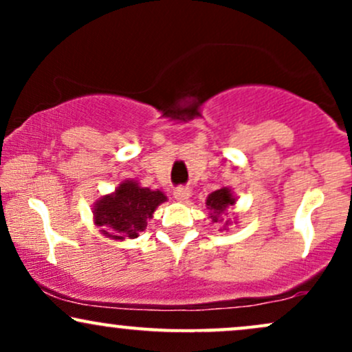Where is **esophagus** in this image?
Wrapping results in <instances>:
<instances>
[{
    "mask_svg": "<svg viewBox=\"0 0 352 352\" xmlns=\"http://www.w3.org/2000/svg\"><path fill=\"white\" fill-rule=\"evenodd\" d=\"M173 197H175V200L185 201L190 197V188L184 187V185H180V187H177L175 190H173Z\"/></svg>",
    "mask_w": 352,
    "mask_h": 352,
    "instance_id": "1",
    "label": "esophagus"
}]
</instances>
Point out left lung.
I'll return each instance as SVG.
<instances>
[{"label":"left lung","mask_w":352,"mask_h":352,"mask_svg":"<svg viewBox=\"0 0 352 352\" xmlns=\"http://www.w3.org/2000/svg\"><path fill=\"white\" fill-rule=\"evenodd\" d=\"M235 204V199L230 193V190L227 187L215 190L213 193H210L207 199V207L210 210V218L215 223H221L223 221V213L227 210L228 205ZM225 225H228V220L225 221Z\"/></svg>","instance_id":"1"}]
</instances>
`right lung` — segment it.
<instances>
[{"mask_svg": "<svg viewBox=\"0 0 352 352\" xmlns=\"http://www.w3.org/2000/svg\"><path fill=\"white\" fill-rule=\"evenodd\" d=\"M165 200L167 197L160 190L144 188L137 182L127 180L112 195L96 204L94 221L104 235L116 240L135 238L147 227V218Z\"/></svg>", "mask_w": 352, "mask_h": 352, "instance_id": "obj_1", "label": "right lung"}]
</instances>
